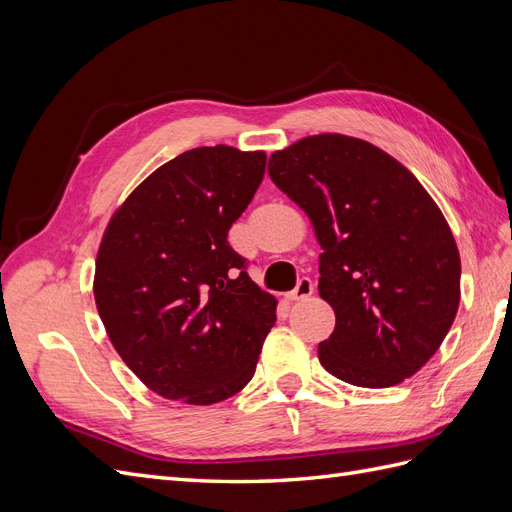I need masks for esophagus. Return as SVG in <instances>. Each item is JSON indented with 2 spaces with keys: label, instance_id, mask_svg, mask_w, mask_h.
Wrapping results in <instances>:
<instances>
[{
  "label": "esophagus",
  "instance_id": "esophagus-1",
  "mask_svg": "<svg viewBox=\"0 0 512 512\" xmlns=\"http://www.w3.org/2000/svg\"><path fill=\"white\" fill-rule=\"evenodd\" d=\"M312 294H314V282L309 280V277H303V280H299L297 288L286 294V299L288 301H303L307 297H312Z\"/></svg>",
  "mask_w": 512,
  "mask_h": 512
}]
</instances>
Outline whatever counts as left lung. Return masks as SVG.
Returning a JSON list of instances; mask_svg holds the SVG:
<instances>
[{
  "label": "left lung",
  "mask_w": 512,
  "mask_h": 512,
  "mask_svg": "<svg viewBox=\"0 0 512 512\" xmlns=\"http://www.w3.org/2000/svg\"><path fill=\"white\" fill-rule=\"evenodd\" d=\"M269 177L322 247L318 292L335 312L322 367L365 389L414 376L444 342L461 294L457 243L433 198L389 153L344 134L275 151Z\"/></svg>",
  "instance_id": "obj_1"
}]
</instances>
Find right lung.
<instances>
[{"label":"right lung","instance_id":"1","mask_svg":"<svg viewBox=\"0 0 512 512\" xmlns=\"http://www.w3.org/2000/svg\"><path fill=\"white\" fill-rule=\"evenodd\" d=\"M265 151L198 147L162 164L108 222L94 297L115 350L166 399L218 404L252 380L277 301L228 230L265 177Z\"/></svg>","mask_w":512,"mask_h":512}]
</instances>
